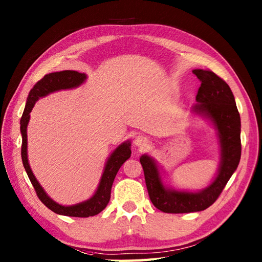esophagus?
I'll list each match as a JSON object with an SVG mask.
<instances>
[{
    "label": "esophagus",
    "mask_w": 262,
    "mask_h": 262,
    "mask_svg": "<svg viewBox=\"0 0 262 262\" xmlns=\"http://www.w3.org/2000/svg\"><path fill=\"white\" fill-rule=\"evenodd\" d=\"M134 143H135V145H136V146H138V147H144V146H146V145H147L148 140H147V138H146L145 136H143V135H138V136H136V137H135V141H134Z\"/></svg>",
    "instance_id": "esophagus-1"
}]
</instances>
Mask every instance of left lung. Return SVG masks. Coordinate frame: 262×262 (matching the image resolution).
I'll return each mask as SVG.
<instances>
[{
	"label": "left lung",
	"instance_id": "obj_1",
	"mask_svg": "<svg viewBox=\"0 0 262 262\" xmlns=\"http://www.w3.org/2000/svg\"><path fill=\"white\" fill-rule=\"evenodd\" d=\"M192 73L202 82L192 111L213 121L220 138L221 163L216 178L208 187L198 192L178 191L163 185L155 161L146 154L142 155L140 161L149 199L164 213H192L208 208L223 191L241 159L240 114L229 84L211 71L193 70Z\"/></svg>",
	"mask_w": 262,
	"mask_h": 262
}]
</instances>
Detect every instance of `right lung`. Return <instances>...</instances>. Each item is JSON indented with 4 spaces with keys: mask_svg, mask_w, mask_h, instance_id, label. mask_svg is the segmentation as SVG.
Masks as SVG:
<instances>
[{
    "mask_svg": "<svg viewBox=\"0 0 262 262\" xmlns=\"http://www.w3.org/2000/svg\"><path fill=\"white\" fill-rule=\"evenodd\" d=\"M85 80L86 75L84 73H79V72L76 71H62L46 74L40 81H38L30 90L29 96L27 98L25 111L24 114H22L20 120V130L22 135V163H24L27 174L29 177L33 188H35L38 198L41 200V203L45 205L46 207L53 210L54 213L72 217L94 216L105 208V206L108 205L110 200L111 187H113L117 172L120 169V166L124 164L125 161L130 158V142L127 141L120 144V145L111 153L107 163H105L101 180H100L97 191L94 192V194L90 199L76 205L62 206L57 204L56 202H54L51 197H48V194L43 190L40 183L37 181L36 177L33 176L30 169L27 154V126L30 119L31 110L39 98L46 97L47 94L55 91L76 88L81 85Z\"/></svg>",
    "mask_w": 262,
    "mask_h": 262,
    "instance_id": "1",
    "label": "right lung"
}]
</instances>
